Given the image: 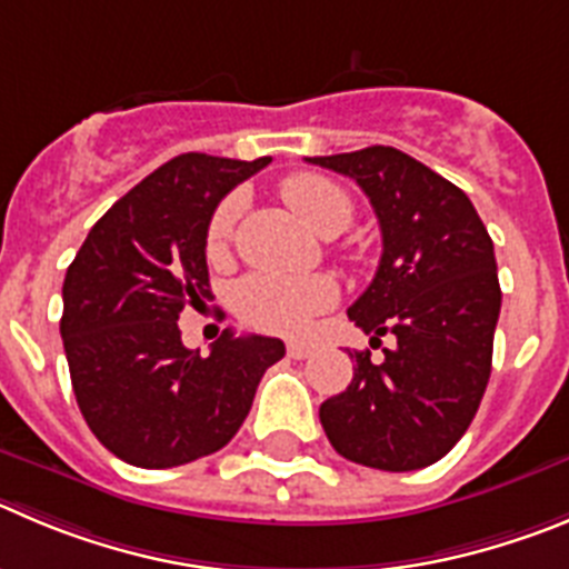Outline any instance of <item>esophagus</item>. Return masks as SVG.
<instances>
[{"mask_svg": "<svg viewBox=\"0 0 569 569\" xmlns=\"http://www.w3.org/2000/svg\"><path fill=\"white\" fill-rule=\"evenodd\" d=\"M286 353H289L291 359H309L311 353H315V348H311V345H306V342H289Z\"/></svg>", "mask_w": 569, "mask_h": 569, "instance_id": "1", "label": "esophagus"}]
</instances>
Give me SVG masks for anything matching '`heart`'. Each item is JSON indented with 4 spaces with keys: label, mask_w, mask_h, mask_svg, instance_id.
I'll return each mask as SVG.
<instances>
[{
    "label": "heart",
    "mask_w": 569,
    "mask_h": 569,
    "mask_svg": "<svg viewBox=\"0 0 569 569\" xmlns=\"http://www.w3.org/2000/svg\"><path fill=\"white\" fill-rule=\"evenodd\" d=\"M286 204L311 227L317 236H337L353 219L350 196L320 173H295L280 184ZM238 216V199H224L212 212L207 227V249L219 252L230 236ZM337 300V286L322 274L315 278H278V274H254L247 278L236 291L238 311L247 322L267 331L297 333L309 326L320 311L331 309Z\"/></svg>",
    "instance_id": "heart-1"
}]
</instances>
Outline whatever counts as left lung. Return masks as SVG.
Masks as SVG:
<instances>
[{"label":"left lung","instance_id":"1","mask_svg":"<svg viewBox=\"0 0 569 569\" xmlns=\"http://www.w3.org/2000/svg\"><path fill=\"white\" fill-rule=\"evenodd\" d=\"M357 179L381 227L373 283L348 317L392 333L385 362L357 357L348 390L322 401L320 421L342 458L381 471H416L443 458L469 429L491 376L500 280L493 243L469 196L390 146L309 157Z\"/></svg>","mask_w":569,"mask_h":569}]
</instances>
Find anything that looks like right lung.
<instances>
[{
  "label": "right lung",
  "mask_w": 569,
  "mask_h": 569,
  "mask_svg": "<svg viewBox=\"0 0 569 569\" xmlns=\"http://www.w3.org/2000/svg\"><path fill=\"white\" fill-rule=\"evenodd\" d=\"M272 162L179 153L106 210L63 278L61 339L94 438L140 469L219 452L286 353L227 328L210 357L182 345L184 306L210 297L207 227L236 184Z\"/></svg>",
  "instance_id": "1"
}]
</instances>
